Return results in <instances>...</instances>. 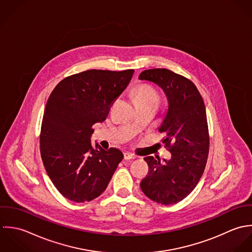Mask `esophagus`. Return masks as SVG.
<instances>
[{
	"instance_id": "34e87169",
	"label": "esophagus",
	"mask_w": 252,
	"mask_h": 252,
	"mask_svg": "<svg viewBox=\"0 0 252 252\" xmlns=\"http://www.w3.org/2000/svg\"><path fill=\"white\" fill-rule=\"evenodd\" d=\"M124 158H125V159H132V158H135V156L130 154V153H128V152H126L124 154Z\"/></svg>"
}]
</instances>
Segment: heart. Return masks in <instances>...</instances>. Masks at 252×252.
I'll use <instances>...</instances> for the list:
<instances>
[{
	"instance_id": "b5f03b06",
	"label": "heart",
	"mask_w": 252,
	"mask_h": 252,
	"mask_svg": "<svg viewBox=\"0 0 252 252\" xmlns=\"http://www.w3.org/2000/svg\"><path fill=\"white\" fill-rule=\"evenodd\" d=\"M134 98L136 103L141 102H158L159 96L158 93L148 85L141 84L134 89Z\"/></svg>"
}]
</instances>
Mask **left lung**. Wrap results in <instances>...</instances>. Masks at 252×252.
Wrapping results in <instances>:
<instances>
[{
    "mask_svg": "<svg viewBox=\"0 0 252 252\" xmlns=\"http://www.w3.org/2000/svg\"><path fill=\"white\" fill-rule=\"evenodd\" d=\"M160 87L168 99V111L158 129L161 143L171 158L161 162L149 156L148 174L142 179V192L152 201L173 204L185 199L197 186L209 152V133L204 102L195 84L168 69H148L140 73Z\"/></svg>",
    "mask_w": 252,
    "mask_h": 252,
    "instance_id": "1",
    "label": "left lung"
}]
</instances>
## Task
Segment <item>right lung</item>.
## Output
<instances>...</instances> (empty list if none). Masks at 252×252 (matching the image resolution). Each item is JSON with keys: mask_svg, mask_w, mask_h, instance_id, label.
Masks as SVG:
<instances>
[{"mask_svg": "<svg viewBox=\"0 0 252 252\" xmlns=\"http://www.w3.org/2000/svg\"><path fill=\"white\" fill-rule=\"evenodd\" d=\"M133 69L88 70L60 81L44 112L41 157L51 182L70 201L85 202L100 196L124 158L119 149L94 148L95 123L104 122L110 108L129 84Z\"/></svg>", "mask_w": 252, "mask_h": 252, "instance_id": "add662e5", "label": "right lung"}]
</instances>
